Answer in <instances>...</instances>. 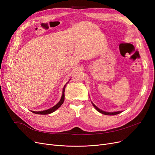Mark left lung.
<instances>
[{
	"mask_svg": "<svg viewBox=\"0 0 155 155\" xmlns=\"http://www.w3.org/2000/svg\"><path fill=\"white\" fill-rule=\"evenodd\" d=\"M93 104V103H92ZM93 105L94 107V108H96V109L98 110L99 112L103 114H105V115H108V116H114V115H116V114H118L119 113H121V112H105V111H103L101 110H100V108H98V107H97L94 104H93Z\"/></svg>",
	"mask_w": 155,
	"mask_h": 155,
	"instance_id": "8db88e82",
	"label": "left lung"
}]
</instances>
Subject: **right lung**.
<instances>
[{
	"label": "right lung",
	"instance_id": "1",
	"mask_svg": "<svg viewBox=\"0 0 155 155\" xmlns=\"http://www.w3.org/2000/svg\"><path fill=\"white\" fill-rule=\"evenodd\" d=\"M68 82L66 83V84H68ZM66 84L64 85V88H63L62 95V97L61 98V100L59 101L58 104H56L55 106H54L53 107H51V108H49V109H48V110H43V111H39V112H34V111H31V112L34 113V114H42V115H46V114H49L50 113H52L54 111H55L57 109V108H59L62 105V104H63V102H64V91H65V87H66Z\"/></svg>",
	"mask_w": 155,
	"mask_h": 155
}]
</instances>
